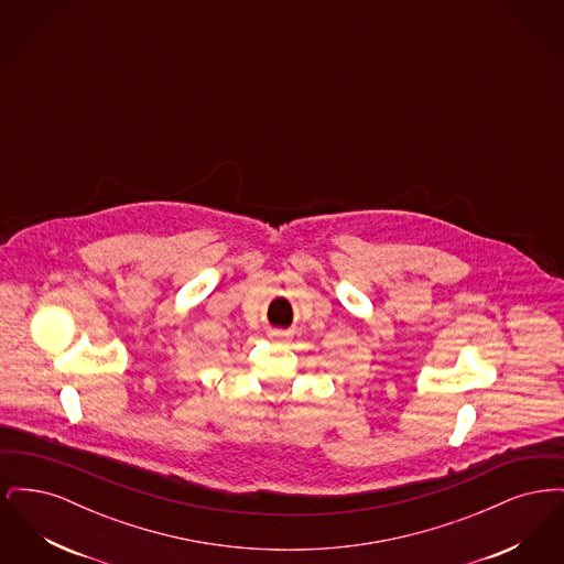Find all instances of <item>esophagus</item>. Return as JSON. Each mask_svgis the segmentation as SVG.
Segmentation results:
<instances>
[{
  "label": "esophagus",
  "mask_w": 564,
  "mask_h": 564,
  "mask_svg": "<svg viewBox=\"0 0 564 564\" xmlns=\"http://www.w3.org/2000/svg\"><path fill=\"white\" fill-rule=\"evenodd\" d=\"M272 336H276V338H283V336H288V332H272Z\"/></svg>",
  "instance_id": "34e87169"
}]
</instances>
